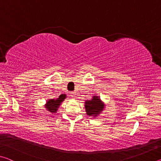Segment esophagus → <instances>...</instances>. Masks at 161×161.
I'll return each mask as SVG.
<instances>
[{
	"label": "esophagus",
	"instance_id": "34e87169",
	"mask_svg": "<svg viewBox=\"0 0 161 161\" xmlns=\"http://www.w3.org/2000/svg\"><path fill=\"white\" fill-rule=\"evenodd\" d=\"M70 96L72 98L75 97V92H70Z\"/></svg>",
	"mask_w": 161,
	"mask_h": 161
}]
</instances>
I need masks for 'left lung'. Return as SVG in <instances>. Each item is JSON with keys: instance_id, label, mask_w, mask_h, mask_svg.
<instances>
[{"instance_id": "8db88e82", "label": "left lung", "mask_w": 161, "mask_h": 161, "mask_svg": "<svg viewBox=\"0 0 161 161\" xmlns=\"http://www.w3.org/2000/svg\"><path fill=\"white\" fill-rule=\"evenodd\" d=\"M105 103H103L99 96L92 97V99L86 100L84 102V108L86 114L89 116L97 117L105 108Z\"/></svg>"}]
</instances>
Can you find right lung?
Instances as JSON below:
<instances>
[{"instance_id":"obj_1","label":"right lung","mask_w":161,"mask_h":161,"mask_svg":"<svg viewBox=\"0 0 161 161\" xmlns=\"http://www.w3.org/2000/svg\"><path fill=\"white\" fill-rule=\"evenodd\" d=\"M67 97V95L65 94H61L58 99H48V100L46 102V103L45 104V108H46L49 113L51 114H55L58 111V108H59V106L61 105V103L64 101L65 98Z\"/></svg>"}]
</instances>
